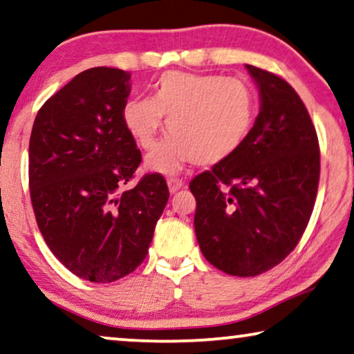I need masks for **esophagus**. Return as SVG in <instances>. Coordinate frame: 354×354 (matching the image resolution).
<instances>
[{
  "label": "esophagus",
  "instance_id": "obj_1",
  "mask_svg": "<svg viewBox=\"0 0 354 354\" xmlns=\"http://www.w3.org/2000/svg\"><path fill=\"white\" fill-rule=\"evenodd\" d=\"M167 184H168V191H170L171 194H175L179 191V189L184 187L183 179H179V178H168Z\"/></svg>",
  "mask_w": 354,
  "mask_h": 354
}]
</instances>
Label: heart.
Returning a JSON list of instances; mask_svg holds the SVG:
<instances>
[{"label":"heart","mask_w":354,"mask_h":354,"mask_svg":"<svg viewBox=\"0 0 354 354\" xmlns=\"http://www.w3.org/2000/svg\"><path fill=\"white\" fill-rule=\"evenodd\" d=\"M252 88L239 78L170 71L152 86V97L125 102L122 118L134 142L152 149L167 120V138L146 158L149 170L173 175L187 162L215 165L234 156L255 122Z\"/></svg>","instance_id":"b5f03b06"}]
</instances>
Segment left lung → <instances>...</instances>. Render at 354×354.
<instances>
[{
  "mask_svg": "<svg viewBox=\"0 0 354 354\" xmlns=\"http://www.w3.org/2000/svg\"><path fill=\"white\" fill-rule=\"evenodd\" d=\"M260 113L241 149L189 184L197 242L207 261L250 277L297 247L315 207L319 142L305 104L286 80L248 66Z\"/></svg>",
  "mask_w": 354,
  "mask_h": 354,
  "instance_id": "left-lung-1",
  "label": "left lung"
}]
</instances>
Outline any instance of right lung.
I'll use <instances>...</instances> for the list:
<instances>
[{
	"label": "right lung",
	"instance_id": "add662e5",
	"mask_svg": "<svg viewBox=\"0 0 354 354\" xmlns=\"http://www.w3.org/2000/svg\"><path fill=\"white\" fill-rule=\"evenodd\" d=\"M129 78L111 67L78 73L43 104L30 136L39 231L68 271L91 282H113L141 265L170 197L158 173L122 191L141 163L122 118Z\"/></svg>",
	"mask_w": 354,
	"mask_h": 354
}]
</instances>
